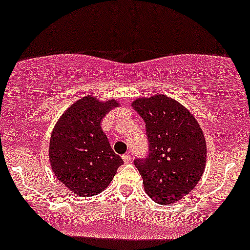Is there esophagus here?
<instances>
[{"label": "esophagus", "mask_w": 250, "mask_h": 250, "mask_svg": "<svg viewBox=\"0 0 250 250\" xmlns=\"http://www.w3.org/2000/svg\"><path fill=\"white\" fill-rule=\"evenodd\" d=\"M123 161H124L125 163H130L132 161L131 154H124V155H123Z\"/></svg>", "instance_id": "1"}]
</instances>
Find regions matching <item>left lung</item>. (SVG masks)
Segmentation results:
<instances>
[{
    "instance_id": "left-lung-1",
    "label": "left lung",
    "mask_w": 250,
    "mask_h": 250,
    "mask_svg": "<svg viewBox=\"0 0 250 250\" xmlns=\"http://www.w3.org/2000/svg\"><path fill=\"white\" fill-rule=\"evenodd\" d=\"M146 124L148 154L134 160L146 192L154 202L170 204L190 192L202 177L206 144L197 120L165 95L132 103Z\"/></svg>"
}]
</instances>
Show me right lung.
<instances>
[{"label":"right lung","mask_w":250,"mask_h":250,"mask_svg":"<svg viewBox=\"0 0 250 250\" xmlns=\"http://www.w3.org/2000/svg\"><path fill=\"white\" fill-rule=\"evenodd\" d=\"M118 106L87 96L66 110L50 141V161L58 180L79 196H95L109 186L123 160L111 148L101 122Z\"/></svg>","instance_id":"1"}]
</instances>
